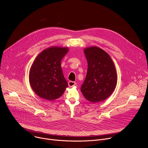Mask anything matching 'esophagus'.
<instances>
[{"mask_svg": "<svg viewBox=\"0 0 148 148\" xmlns=\"http://www.w3.org/2000/svg\"><path fill=\"white\" fill-rule=\"evenodd\" d=\"M68 84H69V86L71 87H73L74 86L76 85V82H74V81H70L69 82H68Z\"/></svg>", "mask_w": 148, "mask_h": 148, "instance_id": "34e87169", "label": "esophagus"}]
</instances>
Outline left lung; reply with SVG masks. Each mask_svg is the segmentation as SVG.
<instances>
[{"label": "left lung", "instance_id": "8db88e82", "mask_svg": "<svg viewBox=\"0 0 148 148\" xmlns=\"http://www.w3.org/2000/svg\"><path fill=\"white\" fill-rule=\"evenodd\" d=\"M88 62L86 78L81 91L88 101L97 103L108 98L117 84V74L110 56L97 46L84 50Z\"/></svg>", "mask_w": 148, "mask_h": 148}]
</instances>
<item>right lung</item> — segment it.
Listing matches in <instances>:
<instances>
[{"instance_id": "obj_1", "label": "right lung", "mask_w": 148, "mask_h": 148, "mask_svg": "<svg viewBox=\"0 0 148 148\" xmlns=\"http://www.w3.org/2000/svg\"><path fill=\"white\" fill-rule=\"evenodd\" d=\"M69 51L68 47L51 46L42 51L35 58L29 71V82L33 91L40 98L54 100L68 87L61 61Z\"/></svg>"}]
</instances>
